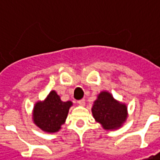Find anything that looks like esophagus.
Listing matches in <instances>:
<instances>
[{
	"label": "esophagus",
	"mask_w": 160,
	"mask_h": 160,
	"mask_svg": "<svg viewBox=\"0 0 160 160\" xmlns=\"http://www.w3.org/2000/svg\"><path fill=\"white\" fill-rule=\"evenodd\" d=\"M78 104H79L80 106H84V105H85V100H84V99H80V100L78 101Z\"/></svg>",
	"instance_id": "esophagus-1"
}]
</instances>
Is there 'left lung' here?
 Here are the masks:
<instances>
[{"label":"left lung","instance_id":"obj_1","mask_svg":"<svg viewBox=\"0 0 160 160\" xmlns=\"http://www.w3.org/2000/svg\"><path fill=\"white\" fill-rule=\"evenodd\" d=\"M95 121L104 130H116L122 126L128 117L127 106L116 100L107 90L101 91L91 108Z\"/></svg>","mask_w":160,"mask_h":160}]
</instances>
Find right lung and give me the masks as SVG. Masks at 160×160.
<instances>
[{
	"label": "right lung",
	"instance_id": "add662e5",
	"mask_svg": "<svg viewBox=\"0 0 160 160\" xmlns=\"http://www.w3.org/2000/svg\"><path fill=\"white\" fill-rule=\"evenodd\" d=\"M72 101H62L55 90L47 95L45 100L38 101L33 108V122L43 132L53 133L59 132L65 122Z\"/></svg>",
	"mask_w": 160,
	"mask_h": 160
}]
</instances>
